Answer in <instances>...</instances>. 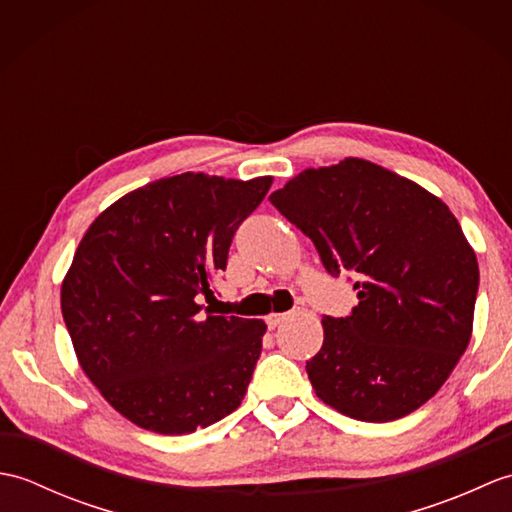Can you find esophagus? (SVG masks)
Here are the masks:
<instances>
[{
  "label": "esophagus",
  "instance_id": "obj_1",
  "mask_svg": "<svg viewBox=\"0 0 512 512\" xmlns=\"http://www.w3.org/2000/svg\"><path fill=\"white\" fill-rule=\"evenodd\" d=\"M286 319V314H279V312H270L268 314V317H266V325H268V328L270 330H275L277 328V325L281 323V321H284Z\"/></svg>",
  "mask_w": 512,
  "mask_h": 512
}]
</instances>
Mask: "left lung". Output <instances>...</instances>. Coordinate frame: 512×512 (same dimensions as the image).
Masks as SVG:
<instances>
[{"instance_id":"obj_1","label":"left lung","mask_w":512,"mask_h":512,"mask_svg":"<svg viewBox=\"0 0 512 512\" xmlns=\"http://www.w3.org/2000/svg\"><path fill=\"white\" fill-rule=\"evenodd\" d=\"M270 202L312 239L332 277L358 279V306L323 317V345L306 363L317 396L365 422L416 411L473 330L480 268L449 206L361 158L301 171Z\"/></svg>"}]
</instances>
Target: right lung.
Returning <instances> with one entry per match:
<instances>
[{"mask_svg": "<svg viewBox=\"0 0 512 512\" xmlns=\"http://www.w3.org/2000/svg\"><path fill=\"white\" fill-rule=\"evenodd\" d=\"M273 178L180 173L123 195L76 248L61 312L85 376L147 431L182 436L233 413L266 323L202 319L233 235Z\"/></svg>", "mask_w": 512, "mask_h": 512, "instance_id": "obj_1", "label": "right lung"}]
</instances>
